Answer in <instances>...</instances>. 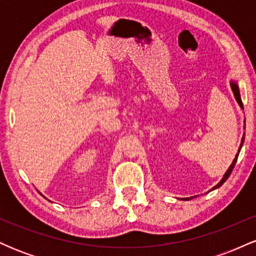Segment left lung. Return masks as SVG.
Here are the masks:
<instances>
[{
    "mask_svg": "<svg viewBox=\"0 0 256 256\" xmlns=\"http://www.w3.org/2000/svg\"><path fill=\"white\" fill-rule=\"evenodd\" d=\"M230 85H231L232 92H234V98H236V101L238 102L240 107L242 108V110H243V104H242V100H240V94L238 85H237L236 82H234V80H231V82H230ZM244 122H246V119H244ZM243 142H244V134H243V137H242V140H240V148H238V152H237L236 156H234V161H232V164H231V165H230V167H228V171L225 172V174L222 176V180H220L219 183L216 184V185H214V186L212 188V189L210 190V192H212V190H216V189H218V188L222 186V185L224 184L226 180H228V178L230 177V174H231L232 170H234V165H236V162H237V158H238V155H240V149H242ZM198 198V196H192V198H180V200H183V201H189V200H192V198Z\"/></svg>",
    "mask_w": 256,
    "mask_h": 256,
    "instance_id": "obj_1",
    "label": "left lung"
}]
</instances>
